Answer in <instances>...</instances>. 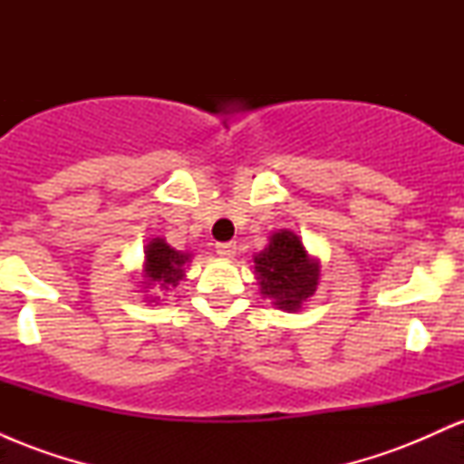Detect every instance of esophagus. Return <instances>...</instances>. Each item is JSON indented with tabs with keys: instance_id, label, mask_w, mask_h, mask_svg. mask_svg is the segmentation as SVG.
Segmentation results:
<instances>
[{
	"instance_id": "1",
	"label": "esophagus",
	"mask_w": 464,
	"mask_h": 464,
	"mask_svg": "<svg viewBox=\"0 0 464 464\" xmlns=\"http://www.w3.org/2000/svg\"><path fill=\"white\" fill-rule=\"evenodd\" d=\"M216 253L220 255V257H225V259L236 257L237 244L236 242H220V244H216Z\"/></svg>"
}]
</instances>
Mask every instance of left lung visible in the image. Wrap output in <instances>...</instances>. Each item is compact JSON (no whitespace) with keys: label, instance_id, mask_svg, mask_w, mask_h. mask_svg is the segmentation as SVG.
Wrapping results in <instances>:
<instances>
[{"label":"left lung","instance_id":"obj_1","mask_svg":"<svg viewBox=\"0 0 464 464\" xmlns=\"http://www.w3.org/2000/svg\"><path fill=\"white\" fill-rule=\"evenodd\" d=\"M255 279L264 299L284 312H299L321 281V259L307 253L303 239L290 228L268 237V246L253 255Z\"/></svg>","mask_w":464,"mask_h":464}]
</instances>
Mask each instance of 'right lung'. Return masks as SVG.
<instances>
[{
    "mask_svg": "<svg viewBox=\"0 0 464 464\" xmlns=\"http://www.w3.org/2000/svg\"><path fill=\"white\" fill-rule=\"evenodd\" d=\"M191 257H194L191 253L169 246L165 237H152L143 246L140 279V292L146 303H154V305L163 303L168 292H172L185 279V268L189 266Z\"/></svg>",
    "mask_w": 464,
    "mask_h": 464,
    "instance_id": "add662e5",
    "label": "right lung"
}]
</instances>
